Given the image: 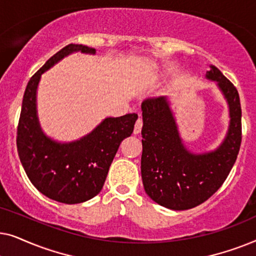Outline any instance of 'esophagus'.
<instances>
[{
	"instance_id": "esophagus-1",
	"label": "esophagus",
	"mask_w": 256,
	"mask_h": 256,
	"mask_svg": "<svg viewBox=\"0 0 256 256\" xmlns=\"http://www.w3.org/2000/svg\"><path fill=\"white\" fill-rule=\"evenodd\" d=\"M142 124H143L142 118H138V121H136V124H135V127H134V134H140V132H141Z\"/></svg>"
}]
</instances>
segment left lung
Instances as JSON below:
<instances>
[{
    "mask_svg": "<svg viewBox=\"0 0 256 256\" xmlns=\"http://www.w3.org/2000/svg\"><path fill=\"white\" fill-rule=\"evenodd\" d=\"M206 79L216 86L228 104V130L218 148L194 154L186 149L166 96L148 98L141 104V174L146 194L164 208L183 211L216 194L236 163L241 144L239 93L216 66H210Z\"/></svg>",
    "mask_w": 256,
    "mask_h": 256,
    "instance_id": "1",
    "label": "left lung"
}]
</instances>
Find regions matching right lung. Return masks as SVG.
<instances>
[{"mask_svg":"<svg viewBox=\"0 0 256 256\" xmlns=\"http://www.w3.org/2000/svg\"><path fill=\"white\" fill-rule=\"evenodd\" d=\"M73 52L96 54V48L68 44L48 59L28 82L17 128V152L26 172L38 191L64 204H79L99 194L120 143L132 135L138 114L106 118L90 134L62 143L42 130L37 115L40 76Z\"/></svg>","mask_w":256,"mask_h":256,"instance_id":"add662e5","label":"right lung"}]
</instances>
